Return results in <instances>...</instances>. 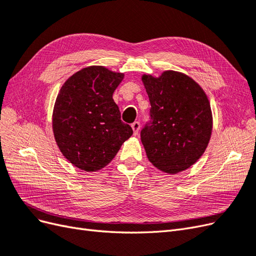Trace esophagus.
Masks as SVG:
<instances>
[{"mask_svg": "<svg viewBox=\"0 0 256 256\" xmlns=\"http://www.w3.org/2000/svg\"><path fill=\"white\" fill-rule=\"evenodd\" d=\"M131 127H132V130H134V134L136 136L138 134V131H140V128H141V125L140 122H134L131 124Z\"/></svg>", "mask_w": 256, "mask_h": 256, "instance_id": "1", "label": "esophagus"}]
</instances>
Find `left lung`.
I'll return each instance as SVG.
<instances>
[{"label": "left lung", "instance_id": "1", "mask_svg": "<svg viewBox=\"0 0 256 256\" xmlns=\"http://www.w3.org/2000/svg\"><path fill=\"white\" fill-rule=\"evenodd\" d=\"M142 82L152 106V122L141 131L146 156L162 172H182L202 157L210 140V102L200 85L180 72L143 74Z\"/></svg>", "mask_w": 256, "mask_h": 256}]
</instances>
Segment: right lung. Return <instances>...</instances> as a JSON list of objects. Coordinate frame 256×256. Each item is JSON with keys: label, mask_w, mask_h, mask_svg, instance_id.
Listing matches in <instances>:
<instances>
[{"label": "right lung", "mask_w": 256, "mask_h": 256, "mask_svg": "<svg viewBox=\"0 0 256 256\" xmlns=\"http://www.w3.org/2000/svg\"><path fill=\"white\" fill-rule=\"evenodd\" d=\"M122 79V72L88 66L69 76L58 92L52 114L54 138L63 156L85 172L106 166L134 134L113 100Z\"/></svg>", "instance_id": "1"}]
</instances>
